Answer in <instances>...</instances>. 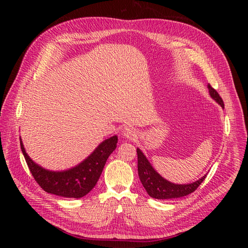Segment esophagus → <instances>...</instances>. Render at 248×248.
I'll use <instances>...</instances> for the list:
<instances>
[{
    "mask_svg": "<svg viewBox=\"0 0 248 248\" xmlns=\"http://www.w3.org/2000/svg\"><path fill=\"white\" fill-rule=\"evenodd\" d=\"M122 134H123V137H125L127 139H130V140L137 137L136 130H134L133 128H130V127H125L122 131Z\"/></svg>",
    "mask_w": 248,
    "mask_h": 248,
    "instance_id": "1",
    "label": "esophagus"
}]
</instances>
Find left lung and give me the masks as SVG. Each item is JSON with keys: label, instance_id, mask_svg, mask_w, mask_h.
<instances>
[{"label": "left lung", "instance_id": "1", "mask_svg": "<svg viewBox=\"0 0 248 248\" xmlns=\"http://www.w3.org/2000/svg\"><path fill=\"white\" fill-rule=\"evenodd\" d=\"M209 93L211 95L212 98L219 103L223 108V100L219 96L218 92L216 91L214 88L208 85ZM138 153V170H139V177L142 186L145 187L148 194L150 197L158 200H168V199H177L187 196L193 191H196L198 187L204 181L206 175L198 181L190 183V184H174L169 182L168 180L163 179L158 172L151 167V164L147 160L146 156L141 153L140 149H137Z\"/></svg>", "mask_w": 248, "mask_h": 248}]
</instances>
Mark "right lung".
<instances>
[{"label": "right lung", "instance_id": "right-lung-1", "mask_svg": "<svg viewBox=\"0 0 248 248\" xmlns=\"http://www.w3.org/2000/svg\"><path fill=\"white\" fill-rule=\"evenodd\" d=\"M117 142L116 136L106 140L86 160L65 171H50L42 169L28 156L21 140L20 148L30 171L44 191L59 197L78 199L85 197L94 188L108 156L117 147Z\"/></svg>", "mask_w": 248, "mask_h": 248}]
</instances>
